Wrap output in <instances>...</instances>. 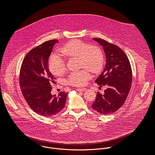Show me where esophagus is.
Segmentation results:
<instances>
[{"instance_id":"obj_1","label":"esophagus","mask_w":155,"mask_h":155,"mask_svg":"<svg viewBox=\"0 0 155 155\" xmlns=\"http://www.w3.org/2000/svg\"><path fill=\"white\" fill-rule=\"evenodd\" d=\"M76 90L78 92H84V91H86L87 89H86V88H77V89H76Z\"/></svg>"}]
</instances>
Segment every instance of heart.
<instances>
[{"label":"heart","instance_id":"b5f03b06","mask_svg":"<svg viewBox=\"0 0 155 155\" xmlns=\"http://www.w3.org/2000/svg\"><path fill=\"white\" fill-rule=\"evenodd\" d=\"M60 52L69 58L77 57L79 66L84 68L69 74L67 81L72 86L80 87L86 85L91 77L89 70L97 73L103 66L104 55L101 50L96 46H90L81 40L68 41L61 48ZM49 67L52 74L60 76L66 71V61L58 53H53L49 58Z\"/></svg>","mask_w":155,"mask_h":155}]
</instances>
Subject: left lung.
Masks as SVG:
<instances>
[{"label":"left lung","instance_id":"1","mask_svg":"<svg viewBox=\"0 0 155 155\" xmlns=\"http://www.w3.org/2000/svg\"><path fill=\"white\" fill-rule=\"evenodd\" d=\"M93 39L103 47L106 57L105 68L95 83L107 89L104 94L98 92L92 107L101 114L109 115L126 102L132 86V68L127 56L118 46L101 38Z\"/></svg>","mask_w":155,"mask_h":155}]
</instances>
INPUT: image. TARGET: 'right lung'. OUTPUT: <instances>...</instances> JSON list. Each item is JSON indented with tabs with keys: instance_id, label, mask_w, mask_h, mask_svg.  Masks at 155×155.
I'll return each mask as SVG.
<instances>
[{
	"instance_id": "right-lung-1",
	"label": "right lung",
	"mask_w": 155,
	"mask_h": 155,
	"mask_svg": "<svg viewBox=\"0 0 155 155\" xmlns=\"http://www.w3.org/2000/svg\"><path fill=\"white\" fill-rule=\"evenodd\" d=\"M58 40L46 41L31 49L25 57L20 71L21 91L30 108L41 116L50 117L64 107L68 93L52 95L51 83L55 78L48 68V58Z\"/></svg>"
}]
</instances>
